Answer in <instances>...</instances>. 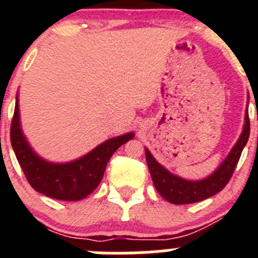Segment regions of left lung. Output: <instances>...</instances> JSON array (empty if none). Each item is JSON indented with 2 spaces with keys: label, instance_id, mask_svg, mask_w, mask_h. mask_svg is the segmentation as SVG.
<instances>
[{
  "label": "left lung",
  "instance_id": "1",
  "mask_svg": "<svg viewBox=\"0 0 258 258\" xmlns=\"http://www.w3.org/2000/svg\"><path fill=\"white\" fill-rule=\"evenodd\" d=\"M249 116L245 113V124L243 133L238 140L236 145L232 147L229 156L225 159L221 166L208 178L203 181H186L179 177L170 174L168 170L161 166L154 159L149 150H146V160L151 173L152 181L157 192L165 200L172 204H191V203L202 202L204 199L213 197L220 192L232 177V173L235 170L236 164L245 143L249 138Z\"/></svg>",
  "mask_w": 258,
  "mask_h": 258
}]
</instances>
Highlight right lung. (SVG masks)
Masks as SVG:
<instances>
[{
    "instance_id": "add662e5",
    "label": "right lung",
    "mask_w": 258,
    "mask_h": 258,
    "mask_svg": "<svg viewBox=\"0 0 258 258\" xmlns=\"http://www.w3.org/2000/svg\"><path fill=\"white\" fill-rule=\"evenodd\" d=\"M133 133L116 137L95 147L84 157L68 164H51L32 151L20 131L18 99L10 126V141L23 173L32 187L52 199L76 202L92 194L103 178L113 152L131 141Z\"/></svg>"
}]
</instances>
